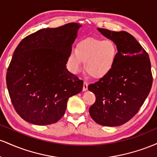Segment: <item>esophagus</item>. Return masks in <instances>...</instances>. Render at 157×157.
<instances>
[{"mask_svg":"<svg viewBox=\"0 0 157 157\" xmlns=\"http://www.w3.org/2000/svg\"><path fill=\"white\" fill-rule=\"evenodd\" d=\"M88 90V83L87 82H83V86H82V91H86Z\"/></svg>","mask_w":157,"mask_h":157,"instance_id":"obj_1","label":"esophagus"}]
</instances>
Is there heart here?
<instances>
[{
	"mask_svg": "<svg viewBox=\"0 0 157 157\" xmlns=\"http://www.w3.org/2000/svg\"><path fill=\"white\" fill-rule=\"evenodd\" d=\"M117 54V46L111 40L89 37L79 42L76 50L69 52L68 67L73 74H78L83 62L86 72L93 78L100 79L113 69Z\"/></svg>",
	"mask_w": 157,
	"mask_h": 157,
	"instance_id": "heart-1",
	"label": "heart"
}]
</instances>
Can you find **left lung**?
Returning a JSON list of instances; mask_svg holds the SVG:
<instances>
[{
    "mask_svg": "<svg viewBox=\"0 0 157 157\" xmlns=\"http://www.w3.org/2000/svg\"><path fill=\"white\" fill-rule=\"evenodd\" d=\"M97 29L116 44L118 54L111 72L88 86L96 97L89 113L99 125L119 126L138 112L150 93L153 82L150 59L131 34Z\"/></svg>",
    "mask_w": 157,
    "mask_h": 157,
    "instance_id": "1",
    "label": "left lung"
}]
</instances>
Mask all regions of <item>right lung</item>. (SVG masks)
Wrapping results in <instances>:
<instances>
[{"mask_svg": "<svg viewBox=\"0 0 157 157\" xmlns=\"http://www.w3.org/2000/svg\"><path fill=\"white\" fill-rule=\"evenodd\" d=\"M80 23L40 29L15 48L6 73V85L16 112L38 125L57 122L69 97L80 93L83 81L66 68Z\"/></svg>", "mask_w": 157, "mask_h": 157, "instance_id": "add662e5", "label": "right lung"}]
</instances>
